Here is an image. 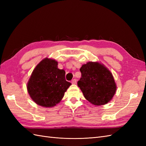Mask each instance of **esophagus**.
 Listing matches in <instances>:
<instances>
[{"label": "esophagus", "mask_w": 146, "mask_h": 146, "mask_svg": "<svg viewBox=\"0 0 146 146\" xmlns=\"http://www.w3.org/2000/svg\"><path fill=\"white\" fill-rule=\"evenodd\" d=\"M71 83H72V84H76V83H77V80H76V78L73 79V80H72V82H71Z\"/></svg>", "instance_id": "obj_1"}]
</instances>
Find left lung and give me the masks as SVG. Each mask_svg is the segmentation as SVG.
Instances as JSON below:
<instances>
[{
    "label": "left lung",
    "mask_w": 146,
    "mask_h": 146,
    "mask_svg": "<svg viewBox=\"0 0 146 146\" xmlns=\"http://www.w3.org/2000/svg\"><path fill=\"white\" fill-rule=\"evenodd\" d=\"M82 77L77 82L85 98L94 105H103L111 100L116 85L111 72L98 62L90 61L83 64Z\"/></svg>",
    "instance_id": "obj_1"
}]
</instances>
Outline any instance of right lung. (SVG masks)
Instances as JSON below:
<instances>
[{"label":"right lung","mask_w":146,"mask_h":146,"mask_svg":"<svg viewBox=\"0 0 146 146\" xmlns=\"http://www.w3.org/2000/svg\"><path fill=\"white\" fill-rule=\"evenodd\" d=\"M65 73L64 70L58 68V62L55 60H42L33 70L27 83L30 98L42 107H54L71 85L66 80Z\"/></svg>","instance_id":"1"}]
</instances>
